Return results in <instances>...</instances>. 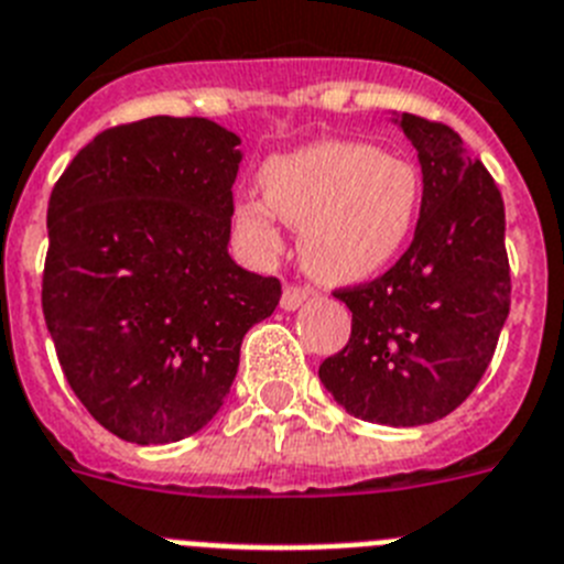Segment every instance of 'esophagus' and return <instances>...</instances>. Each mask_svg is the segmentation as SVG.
Instances as JSON below:
<instances>
[{
  "label": "esophagus",
  "instance_id": "34e87169",
  "mask_svg": "<svg viewBox=\"0 0 564 564\" xmlns=\"http://www.w3.org/2000/svg\"><path fill=\"white\" fill-rule=\"evenodd\" d=\"M310 297V289L306 286H295V283H286L283 286V295H281V306L286 312H295L297 306H303V301Z\"/></svg>",
  "mask_w": 564,
  "mask_h": 564
}]
</instances>
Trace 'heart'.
Masks as SVG:
<instances>
[{"label":"heart","mask_w":564,"mask_h":564,"mask_svg":"<svg viewBox=\"0 0 564 564\" xmlns=\"http://www.w3.org/2000/svg\"><path fill=\"white\" fill-rule=\"evenodd\" d=\"M263 200L235 204V227L254 254L281 252L275 215L297 232L303 267L323 283H360L394 263L417 224L423 181L403 155L364 141H315L269 159Z\"/></svg>","instance_id":"heart-1"}]
</instances>
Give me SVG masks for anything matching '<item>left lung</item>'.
I'll return each instance as SVG.
<instances>
[{"instance_id":"left-lung-1","label":"left lung","mask_w":564,"mask_h":564,"mask_svg":"<svg viewBox=\"0 0 564 564\" xmlns=\"http://www.w3.org/2000/svg\"><path fill=\"white\" fill-rule=\"evenodd\" d=\"M423 204L414 241L389 272L337 289L351 337L321 364V383L366 423L443 420L486 375L511 310L506 207L482 161L448 124L403 112Z\"/></svg>"}]
</instances>
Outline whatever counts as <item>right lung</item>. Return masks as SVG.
Wrapping results in <instances>:
<instances>
[{"label": "right lung", "instance_id": "1", "mask_svg": "<svg viewBox=\"0 0 564 564\" xmlns=\"http://www.w3.org/2000/svg\"><path fill=\"white\" fill-rule=\"evenodd\" d=\"M241 139L209 119L110 127L47 204L42 312L93 420L135 445L200 431L229 394L241 340L281 281L229 258Z\"/></svg>", "mask_w": 564, "mask_h": 564}]
</instances>
